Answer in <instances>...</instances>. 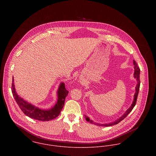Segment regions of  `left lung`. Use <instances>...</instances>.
Instances as JSON below:
<instances>
[{"label":"left lung","mask_w":156,"mask_h":156,"mask_svg":"<svg viewBox=\"0 0 156 156\" xmlns=\"http://www.w3.org/2000/svg\"><path fill=\"white\" fill-rule=\"evenodd\" d=\"M133 64L134 66V77L137 80V85L136 87V92H135V94H134V100L133 103H132V105L130 106V108L126 111V112H125V113L121 117L119 118L118 119L116 120L115 122H112L111 123H109V124H98V123H96V122H94L93 121H92L91 119H90L88 116H85V118H86V120L87 121L89 122L91 124H95V125H97V126H105V127H107V126H113V125H115V124H117L118 123H119V122H121L122 120H123L133 110V109L134 107V106L136 105V101H137V95H138V93H139V88H140V68L139 67H138L136 62L134 60L133 61Z\"/></svg>","instance_id":"1"}]
</instances>
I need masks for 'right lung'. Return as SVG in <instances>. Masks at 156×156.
<instances>
[{"instance_id": "obj_1", "label": "right lung", "mask_w": 156, "mask_h": 156, "mask_svg": "<svg viewBox=\"0 0 156 156\" xmlns=\"http://www.w3.org/2000/svg\"><path fill=\"white\" fill-rule=\"evenodd\" d=\"M11 90L16 101L20 107V109L26 115L36 120L43 121H50L58 116L64 107L66 98L68 94V90H67L66 88L65 84L62 83L59 86L58 91V100L56 104L51 109L45 111L40 109L27 103L26 101H24L22 98L18 96L14 88L13 79L11 85Z\"/></svg>"}]
</instances>
